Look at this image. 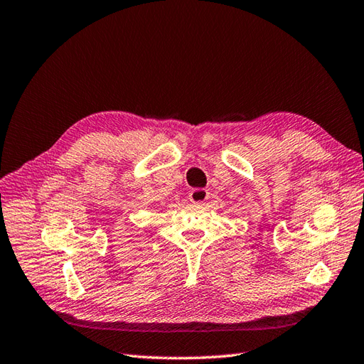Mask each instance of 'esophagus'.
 <instances>
[{
    "instance_id": "obj_1",
    "label": "esophagus",
    "mask_w": 364,
    "mask_h": 364,
    "mask_svg": "<svg viewBox=\"0 0 364 364\" xmlns=\"http://www.w3.org/2000/svg\"><path fill=\"white\" fill-rule=\"evenodd\" d=\"M208 198H209L208 189H201V188L193 189V191L191 192V195H189V200H191L192 203H195V204H203Z\"/></svg>"
}]
</instances>
